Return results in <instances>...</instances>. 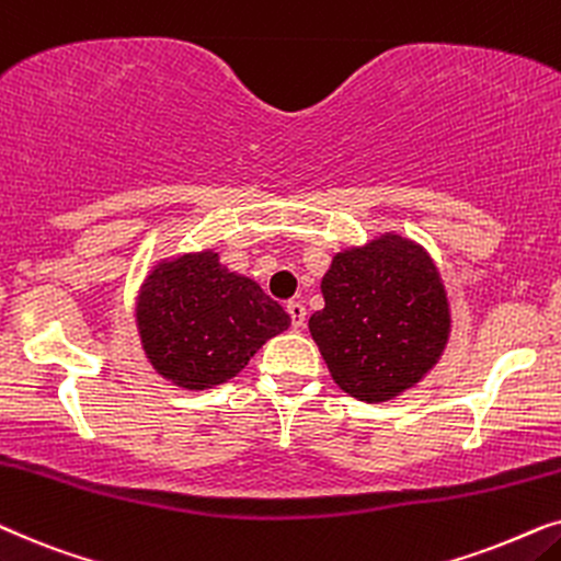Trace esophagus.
Segmentation results:
<instances>
[{"instance_id": "esophagus-1", "label": "esophagus", "mask_w": 561, "mask_h": 561, "mask_svg": "<svg viewBox=\"0 0 561 561\" xmlns=\"http://www.w3.org/2000/svg\"><path fill=\"white\" fill-rule=\"evenodd\" d=\"M287 312H289V318H293V325L295 328H302L305 325V316H308V310H305V305L300 300L287 302Z\"/></svg>"}]
</instances>
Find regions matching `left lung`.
<instances>
[{
	"mask_svg": "<svg viewBox=\"0 0 561 561\" xmlns=\"http://www.w3.org/2000/svg\"><path fill=\"white\" fill-rule=\"evenodd\" d=\"M320 289L325 308L310 316V335L351 398L394 400L436 367L449 343L444 279L413 238L390 230L339 251Z\"/></svg>",
	"mask_w": 561,
	"mask_h": 561,
	"instance_id": "obj_1",
	"label": "left lung"
}]
</instances>
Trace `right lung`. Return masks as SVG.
Wrapping results in <instances>:
<instances>
[{"instance_id": "obj_1", "label": "right lung", "mask_w": 561, "mask_h": 561, "mask_svg": "<svg viewBox=\"0 0 561 561\" xmlns=\"http://www.w3.org/2000/svg\"><path fill=\"white\" fill-rule=\"evenodd\" d=\"M140 346L156 375L182 390H210L236 377L289 316L213 249L156 261L136 297Z\"/></svg>"}]
</instances>
